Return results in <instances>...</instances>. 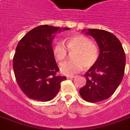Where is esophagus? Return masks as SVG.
I'll use <instances>...</instances> for the list:
<instances>
[{
	"label": "esophagus",
	"instance_id": "1",
	"mask_svg": "<svg viewBox=\"0 0 130 130\" xmlns=\"http://www.w3.org/2000/svg\"><path fill=\"white\" fill-rule=\"evenodd\" d=\"M75 76H73V75H71V76H67V79H72V78H74Z\"/></svg>",
	"mask_w": 130,
	"mask_h": 130
}]
</instances>
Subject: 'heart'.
Returning a JSON list of instances; mask_svg holds the SVG:
<instances>
[{"mask_svg":"<svg viewBox=\"0 0 130 130\" xmlns=\"http://www.w3.org/2000/svg\"><path fill=\"white\" fill-rule=\"evenodd\" d=\"M66 46L62 42H58L53 48V56L57 61H62L67 58V50L76 51L73 54L74 61H65L59 65L60 70L65 75H71L79 73L84 66L90 68L99 60V48L86 36L77 34L68 38Z\"/></svg>","mask_w":130,"mask_h":130,"instance_id":"b5f03b06","label":"heart"}]
</instances>
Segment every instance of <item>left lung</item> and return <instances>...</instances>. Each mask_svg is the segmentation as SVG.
Returning a JSON list of instances; mask_svg holds the SVG:
<instances>
[{
    "label": "left lung",
    "instance_id": "8db88e82",
    "mask_svg": "<svg viewBox=\"0 0 130 130\" xmlns=\"http://www.w3.org/2000/svg\"><path fill=\"white\" fill-rule=\"evenodd\" d=\"M86 34L96 41L100 54L97 63L84 74L87 82L79 94L87 102L97 103L111 96L122 81L125 55L119 39L111 32L88 29Z\"/></svg>",
    "mask_w": 130,
    "mask_h": 130
}]
</instances>
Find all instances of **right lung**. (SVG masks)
I'll return each instance as SVG.
<instances>
[{
	"instance_id": "right-lung-1",
	"label": "right lung",
	"mask_w": 130,
	"mask_h": 130,
	"mask_svg": "<svg viewBox=\"0 0 130 130\" xmlns=\"http://www.w3.org/2000/svg\"><path fill=\"white\" fill-rule=\"evenodd\" d=\"M61 27L40 25L27 32L17 44L13 57L15 79L29 99L49 101L57 95L66 77L57 75L59 69L53 54V34ZM69 28L64 27L63 30Z\"/></svg>"
}]
</instances>
